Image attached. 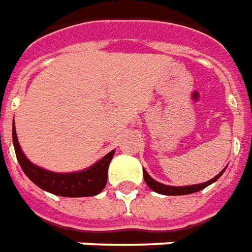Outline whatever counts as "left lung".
<instances>
[{"label": "left lung", "instance_id": "left-lung-1", "mask_svg": "<svg viewBox=\"0 0 252 252\" xmlns=\"http://www.w3.org/2000/svg\"><path fill=\"white\" fill-rule=\"evenodd\" d=\"M225 168H227V167H225ZM225 168L218 173L215 178L211 179V180H208V182H206V183L193 184V186H182V187H175V186H167V184L159 183V182H156L155 179L151 178L150 175H148V172H147L144 168H143V175H144L145 183H147V186H148L152 191H155V192H158V193H161V195H171V196H175V195H189V193L202 191L203 188H206L207 186L215 183L216 180L223 175Z\"/></svg>", "mask_w": 252, "mask_h": 252}]
</instances>
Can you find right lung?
I'll return each instance as SVG.
<instances>
[{"instance_id": "obj_1", "label": "right lung", "mask_w": 252, "mask_h": 252, "mask_svg": "<svg viewBox=\"0 0 252 252\" xmlns=\"http://www.w3.org/2000/svg\"><path fill=\"white\" fill-rule=\"evenodd\" d=\"M12 136L17 160L21 165L22 171L41 189L48 191L53 195H59V196L83 197L94 196L101 192L104 187L107 186L108 167L115 155V150L83 171L59 173L38 167L28 159L25 154L22 152L18 139H17L14 121H13Z\"/></svg>"}]
</instances>
